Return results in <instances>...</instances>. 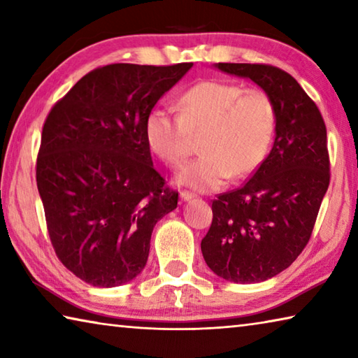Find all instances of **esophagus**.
I'll return each mask as SVG.
<instances>
[{
    "label": "esophagus",
    "mask_w": 358,
    "mask_h": 358,
    "mask_svg": "<svg viewBox=\"0 0 358 358\" xmlns=\"http://www.w3.org/2000/svg\"><path fill=\"white\" fill-rule=\"evenodd\" d=\"M180 197H181V201H191V199H194L196 197V194L194 192H189V191H181L180 192Z\"/></svg>",
    "instance_id": "esophagus-1"
}]
</instances>
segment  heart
<instances>
[{"label": "heart", "instance_id": "obj_1", "mask_svg": "<svg viewBox=\"0 0 358 358\" xmlns=\"http://www.w3.org/2000/svg\"><path fill=\"white\" fill-rule=\"evenodd\" d=\"M275 124V106L262 90L205 80L180 96L178 113L151 108L145 141L162 162L177 167L189 153L191 138L201 136V156L181 167L177 181L197 191H215L229 177L245 178L262 164Z\"/></svg>", "mask_w": 358, "mask_h": 358}]
</instances>
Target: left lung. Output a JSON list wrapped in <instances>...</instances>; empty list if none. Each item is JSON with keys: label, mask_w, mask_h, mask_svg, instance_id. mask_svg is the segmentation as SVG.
Segmentation results:
<instances>
[{"label": "left lung", "mask_w": 358, "mask_h": 358, "mask_svg": "<svg viewBox=\"0 0 358 358\" xmlns=\"http://www.w3.org/2000/svg\"><path fill=\"white\" fill-rule=\"evenodd\" d=\"M216 68L251 78L268 94L276 137L252 177L211 203L213 221L201 248L217 276L260 282L286 270L311 238L330 185L327 128L316 102L286 71L250 63Z\"/></svg>", "instance_id": "1"}]
</instances>
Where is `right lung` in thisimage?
Returning a JSON list of instances; mask_svg holds the SVG:
<instances>
[{
    "mask_svg": "<svg viewBox=\"0 0 358 358\" xmlns=\"http://www.w3.org/2000/svg\"><path fill=\"white\" fill-rule=\"evenodd\" d=\"M192 63H115L83 76L42 128L36 181L62 264L98 287L129 282L178 192L153 167L145 118Z\"/></svg>",
    "mask_w": 358,
    "mask_h": 358,
    "instance_id": "add662e5",
    "label": "right lung"
}]
</instances>
